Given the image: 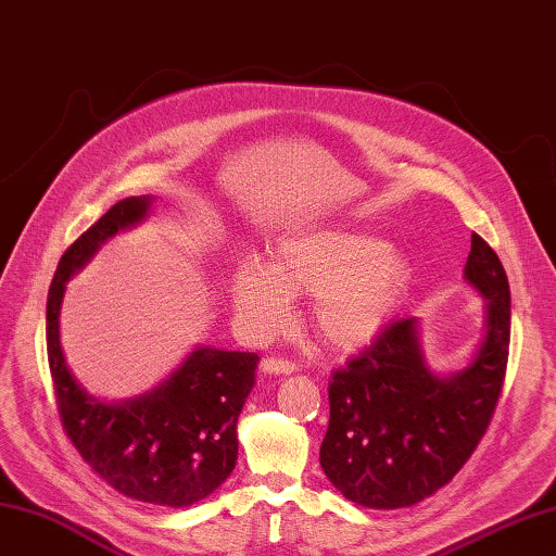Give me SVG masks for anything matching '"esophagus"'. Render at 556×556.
<instances>
[{
    "label": "esophagus",
    "instance_id": "obj_1",
    "mask_svg": "<svg viewBox=\"0 0 556 556\" xmlns=\"http://www.w3.org/2000/svg\"><path fill=\"white\" fill-rule=\"evenodd\" d=\"M261 368L265 374H293L295 371V364L289 359H281V357H265L261 362Z\"/></svg>",
    "mask_w": 556,
    "mask_h": 556
}]
</instances>
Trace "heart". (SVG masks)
<instances>
[{
    "instance_id": "1",
    "label": "heart",
    "mask_w": 556,
    "mask_h": 556,
    "mask_svg": "<svg viewBox=\"0 0 556 556\" xmlns=\"http://www.w3.org/2000/svg\"><path fill=\"white\" fill-rule=\"evenodd\" d=\"M406 253L354 227H321L279 239L267 265L247 261L232 303L255 333L287 321L291 295L309 293L312 329L326 345L359 350L386 329L408 283Z\"/></svg>"
}]
</instances>
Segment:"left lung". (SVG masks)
Returning a JSON list of instances; mask_svg holds the SVG:
<instances>
[{
    "mask_svg": "<svg viewBox=\"0 0 556 556\" xmlns=\"http://www.w3.org/2000/svg\"><path fill=\"white\" fill-rule=\"evenodd\" d=\"M465 281L486 301V331L463 371L434 374L418 319L406 317L331 376L319 463L348 501L371 509L416 505L458 475L486 432L507 371L509 283L479 235Z\"/></svg>",
    "mask_w": 556,
    "mask_h": 556,
    "instance_id": "obj_1",
    "label": "left lung"
}]
</instances>
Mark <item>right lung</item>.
<instances>
[{"mask_svg":"<svg viewBox=\"0 0 556 556\" xmlns=\"http://www.w3.org/2000/svg\"><path fill=\"white\" fill-rule=\"evenodd\" d=\"M152 197H129L98 218L55 267L47 301V350L63 430L93 472L140 503L188 507L211 495L237 463V420L258 354L197 348L154 390L105 404L84 390L61 348L65 283L119 230L148 218Z\"/></svg>","mask_w":556,"mask_h":556,"instance_id":"obj_1","label":"right lung"}]
</instances>
